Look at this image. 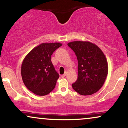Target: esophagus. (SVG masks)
<instances>
[{
    "label": "esophagus",
    "instance_id": "1",
    "mask_svg": "<svg viewBox=\"0 0 128 128\" xmlns=\"http://www.w3.org/2000/svg\"><path fill=\"white\" fill-rule=\"evenodd\" d=\"M66 75H67V72H65V73H64V74L61 75V77H62V78H64Z\"/></svg>",
    "mask_w": 128,
    "mask_h": 128
}]
</instances>
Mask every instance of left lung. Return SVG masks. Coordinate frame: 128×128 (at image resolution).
<instances>
[{
    "label": "left lung",
    "mask_w": 128,
    "mask_h": 128,
    "mask_svg": "<svg viewBox=\"0 0 128 128\" xmlns=\"http://www.w3.org/2000/svg\"><path fill=\"white\" fill-rule=\"evenodd\" d=\"M67 45L75 53L78 62V75L72 84L73 90L84 96L98 92L105 82L108 72L106 58L102 50L89 42L74 41Z\"/></svg>",
    "instance_id": "left-lung-1"
}]
</instances>
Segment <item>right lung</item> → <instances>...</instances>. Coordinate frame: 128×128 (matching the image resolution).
Returning a JSON list of instances; mask_svg holds the SVG:
<instances>
[{
  "instance_id": "obj_1",
  "label": "right lung",
  "mask_w": 128,
  "mask_h": 128,
  "mask_svg": "<svg viewBox=\"0 0 128 128\" xmlns=\"http://www.w3.org/2000/svg\"><path fill=\"white\" fill-rule=\"evenodd\" d=\"M61 46L60 42L40 44L23 60L21 67L22 80L33 93L45 96L55 88L60 76L51 61V55Z\"/></svg>"
}]
</instances>
